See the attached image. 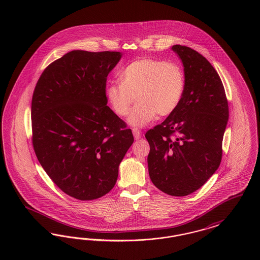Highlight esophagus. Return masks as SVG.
Segmentation results:
<instances>
[{
	"instance_id": "1",
	"label": "esophagus",
	"mask_w": 260,
	"mask_h": 260,
	"mask_svg": "<svg viewBox=\"0 0 260 260\" xmlns=\"http://www.w3.org/2000/svg\"><path fill=\"white\" fill-rule=\"evenodd\" d=\"M133 135L135 136V139L137 140V139H139V138H140V136H141V133H140V131H139L138 128H133Z\"/></svg>"
}]
</instances>
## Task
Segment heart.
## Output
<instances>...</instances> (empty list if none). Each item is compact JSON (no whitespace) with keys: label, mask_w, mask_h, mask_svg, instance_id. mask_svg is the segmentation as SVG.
Here are the masks:
<instances>
[{"label":"heart","mask_w":260,"mask_h":260,"mask_svg":"<svg viewBox=\"0 0 260 260\" xmlns=\"http://www.w3.org/2000/svg\"><path fill=\"white\" fill-rule=\"evenodd\" d=\"M120 82L106 88L113 111L125 117L136 100L128 123L144 126L158 114L169 116L177 109L185 91V74L176 62L140 58L126 65L119 73Z\"/></svg>","instance_id":"1"}]
</instances>
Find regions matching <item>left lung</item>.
<instances>
[{
	"label": "left lung",
	"mask_w": 260,
	"mask_h": 260,
	"mask_svg": "<svg viewBox=\"0 0 260 260\" xmlns=\"http://www.w3.org/2000/svg\"><path fill=\"white\" fill-rule=\"evenodd\" d=\"M172 50L184 67V95L177 109L145 137L153 184L182 197L198 190L218 169L229 108L220 77L207 58L185 46L174 45Z\"/></svg>",
	"instance_id": "1"
}]
</instances>
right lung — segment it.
I'll return each mask as SVG.
<instances>
[{"instance_id": "add662e5", "label": "right lung", "mask_w": 260, "mask_h": 260, "mask_svg": "<svg viewBox=\"0 0 260 260\" xmlns=\"http://www.w3.org/2000/svg\"><path fill=\"white\" fill-rule=\"evenodd\" d=\"M121 57L119 51L72 50L44 70L33 93L38 161L55 185L81 201L111 190L134 143L132 129L107 106V76Z\"/></svg>"}]
</instances>
